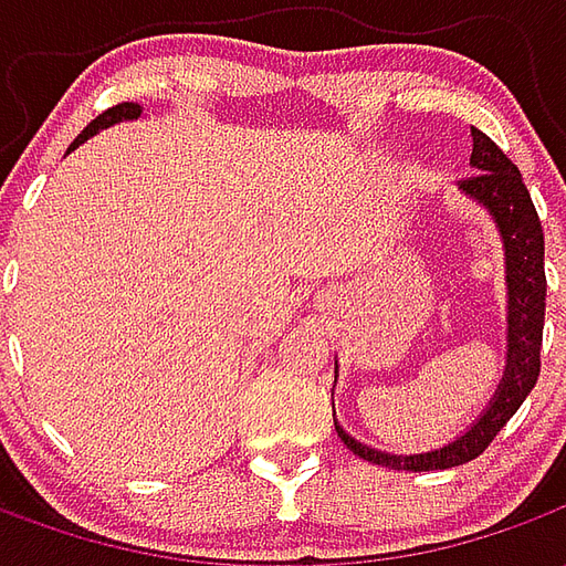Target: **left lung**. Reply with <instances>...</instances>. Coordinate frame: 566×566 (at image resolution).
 <instances>
[{"label": "left lung", "mask_w": 566, "mask_h": 566, "mask_svg": "<svg viewBox=\"0 0 566 566\" xmlns=\"http://www.w3.org/2000/svg\"><path fill=\"white\" fill-rule=\"evenodd\" d=\"M473 154L470 166L473 172L463 178L458 190L470 197L475 206L491 214L503 242V263H506V367L500 376L497 388L482 409V416L439 449L421 454H394V451L373 449L355 439L336 421V433L357 458L379 463L388 470H449L473 461L491 446L503 424L510 421L524 397L534 391L539 376V345H543V318H546V270H543V227L536 214L531 193L522 181V172L503 150L488 139L482 129H470ZM339 376V364H336Z\"/></svg>", "instance_id": "obj_1"}]
</instances>
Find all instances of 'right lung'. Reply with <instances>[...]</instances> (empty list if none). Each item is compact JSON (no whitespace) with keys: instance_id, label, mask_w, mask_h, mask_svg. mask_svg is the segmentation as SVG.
Listing matches in <instances>:
<instances>
[{"instance_id":"1","label":"right lung","mask_w":566,"mask_h":566,"mask_svg":"<svg viewBox=\"0 0 566 566\" xmlns=\"http://www.w3.org/2000/svg\"><path fill=\"white\" fill-rule=\"evenodd\" d=\"M142 117V105L136 103H120L115 105V108H108V112H103V115L96 117V120H91L87 127L81 129V136L72 145H69V150H75L78 145H84V142L91 139V136H96V133H103V129L115 127V124H124V120H139ZM66 150V154H69Z\"/></svg>"}]
</instances>
